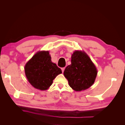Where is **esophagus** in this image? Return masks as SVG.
Returning <instances> with one entry per match:
<instances>
[{"instance_id":"obj_1","label":"esophagus","mask_w":125,"mask_h":125,"mask_svg":"<svg viewBox=\"0 0 125 125\" xmlns=\"http://www.w3.org/2000/svg\"><path fill=\"white\" fill-rule=\"evenodd\" d=\"M65 67L62 68V73H63V71H64V70H65Z\"/></svg>"}]
</instances>
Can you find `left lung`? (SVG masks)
I'll list each match as a JSON object with an SVG mask.
<instances>
[{"label": "left lung", "mask_w": 125, "mask_h": 125, "mask_svg": "<svg viewBox=\"0 0 125 125\" xmlns=\"http://www.w3.org/2000/svg\"><path fill=\"white\" fill-rule=\"evenodd\" d=\"M71 62L63 72L69 86L75 91L88 89L95 82L97 74L95 65L86 53L81 51L73 52Z\"/></svg>", "instance_id": "1"}]
</instances>
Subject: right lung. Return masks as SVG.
Returning <instances> with one entry per match:
<instances>
[{
  "instance_id": "1",
  "label": "right lung",
  "mask_w": 125,
  "mask_h": 125,
  "mask_svg": "<svg viewBox=\"0 0 125 125\" xmlns=\"http://www.w3.org/2000/svg\"><path fill=\"white\" fill-rule=\"evenodd\" d=\"M26 77L34 88L46 90L54 79L62 73V70L51 60L48 51H39L34 55L24 66Z\"/></svg>"
}]
</instances>
